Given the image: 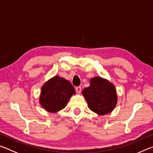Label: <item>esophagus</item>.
Here are the masks:
<instances>
[{"mask_svg": "<svg viewBox=\"0 0 153 153\" xmlns=\"http://www.w3.org/2000/svg\"><path fill=\"white\" fill-rule=\"evenodd\" d=\"M76 90L77 93H78V94H79V93L81 92V91H82V88H81V86H77V87L76 88Z\"/></svg>", "mask_w": 153, "mask_h": 153, "instance_id": "34e87169", "label": "esophagus"}]
</instances>
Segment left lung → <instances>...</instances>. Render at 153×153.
<instances>
[{"label": "left lung", "mask_w": 153, "mask_h": 153, "mask_svg": "<svg viewBox=\"0 0 153 153\" xmlns=\"http://www.w3.org/2000/svg\"><path fill=\"white\" fill-rule=\"evenodd\" d=\"M82 94L90 109L101 115L110 113L117 104V97L115 87L100 77L92 78L90 86L82 90Z\"/></svg>", "instance_id": "8db88e82"}]
</instances>
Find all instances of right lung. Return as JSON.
I'll return each instance as SVG.
<instances>
[{
	"label": "right lung",
	"instance_id": "right-lung-1",
	"mask_svg": "<svg viewBox=\"0 0 153 153\" xmlns=\"http://www.w3.org/2000/svg\"><path fill=\"white\" fill-rule=\"evenodd\" d=\"M75 93L74 88L70 82L55 76L42 86L40 105L49 112H56L65 108Z\"/></svg>",
	"mask_w": 153,
	"mask_h": 153
}]
</instances>
